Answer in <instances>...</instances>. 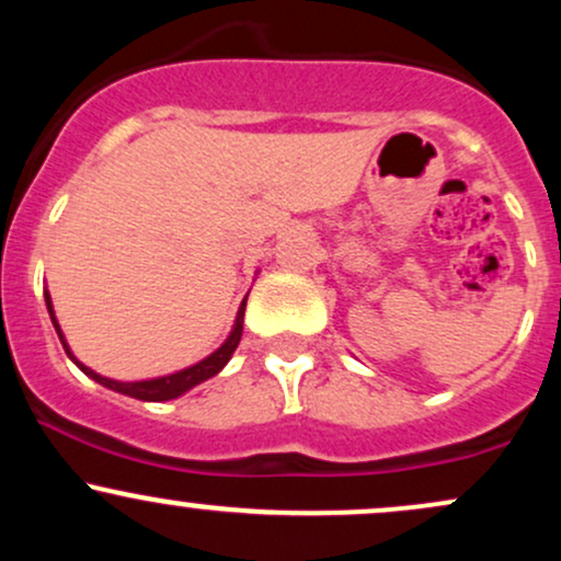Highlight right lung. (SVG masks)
Masks as SVG:
<instances>
[{
  "mask_svg": "<svg viewBox=\"0 0 561 561\" xmlns=\"http://www.w3.org/2000/svg\"><path fill=\"white\" fill-rule=\"evenodd\" d=\"M44 300H47V311H49V319H53L55 324V332L57 337H60L62 347H66L68 358L73 362L79 369L83 371L87 377H92L94 382H100L102 388L107 390H115L121 392V396H128V398H137V401H171V398H179L184 396L186 390H192L195 385L205 382V379L216 377L218 371L224 369V366L229 364L231 353L237 351V345H240L242 340V319H244V306H248V298L240 302V311H237V319H234V327H231L229 337L224 340L221 347H216L210 356H205L203 362L186 366L182 371H173V375H165V377H152V379H137V382H121V379H111V377H102L96 375L94 369H89V366H83L79 358L73 356V351H70L68 343H66V334H62L60 324H57V317H55V308H53V298H49V289H44Z\"/></svg>",
  "mask_w": 561,
  "mask_h": 561,
  "instance_id": "1",
  "label": "right lung"
}]
</instances>
